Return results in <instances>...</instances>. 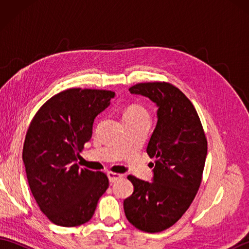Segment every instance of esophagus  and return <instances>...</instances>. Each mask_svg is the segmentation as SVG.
I'll use <instances>...</instances> for the list:
<instances>
[{"instance_id": "esophagus-1", "label": "esophagus", "mask_w": 249, "mask_h": 249, "mask_svg": "<svg viewBox=\"0 0 249 249\" xmlns=\"http://www.w3.org/2000/svg\"><path fill=\"white\" fill-rule=\"evenodd\" d=\"M107 176L109 178V181L110 182H115L118 181L119 178H121L122 177H123V174H120V173H116V172H112V171H109L107 173Z\"/></svg>"}]
</instances>
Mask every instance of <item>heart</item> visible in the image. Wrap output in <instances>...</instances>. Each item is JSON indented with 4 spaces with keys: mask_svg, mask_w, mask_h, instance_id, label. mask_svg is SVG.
<instances>
[{
    "mask_svg": "<svg viewBox=\"0 0 249 249\" xmlns=\"http://www.w3.org/2000/svg\"><path fill=\"white\" fill-rule=\"evenodd\" d=\"M124 122H140L150 121V114L143 106L139 104H133L126 107L123 112Z\"/></svg>",
    "mask_w": 249,
    "mask_h": 249,
    "instance_id": "obj_1",
    "label": "heart"
}]
</instances>
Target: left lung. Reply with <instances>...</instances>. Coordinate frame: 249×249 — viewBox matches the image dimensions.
<instances>
[{
  "instance_id": "1",
  "label": "left lung",
  "mask_w": 249,
  "mask_h": 249,
  "mask_svg": "<svg viewBox=\"0 0 249 249\" xmlns=\"http://www.w3.org/2000/svg\"><path fill=\"white\" fill-rule=\"evenodd\" d=\"M129 91L155 103L158 120L146 147L155 160L153 182L127 177L134 193L124 200V212L137 229L155 233L170 228L192 204L202 179L208 141L194 105L177 87L145 82Z\"/></svg>"
}]
</instances>
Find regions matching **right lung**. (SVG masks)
I'll return each instance as SVG.
<instances>
[{
	"label": "right lung",
	"instance_id": "obj_1",
	"mask_svg": "<svg viewBox=\"0 0 249 249\" xmlns=\"http://www.w3.org/2000/svg\"><path fill=\"white\" fill-rule=\"evenodd\" d=\"M114 95L65 89L47 100L29 126L22 152L29 186L41 212L57 226L86 224L109 186L104 172L79 168L76 161L91 139L95 118Z\"/></svg>",
	"mask_w": 249,
	"mask_h": 249
}]
</instances>
